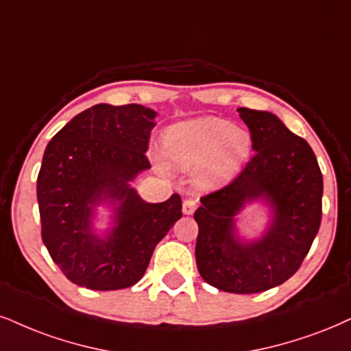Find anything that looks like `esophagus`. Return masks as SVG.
Instances as JSON below:
<instances>
[{
	"mask_svg": "<svg viewBox=\"0 0 351 351\" xmlns=\"http://www.w3.org/2000/svg\"><path fill=\"white\" fill-rule=\"evenodd\" d=\"M195 206H197V203H195V200H192V198H187V200H184V203H182L184 215H192L193 211H195Z\"/></svg>",
	"mask_w": 351,
	"mask_h": 351,
	"instance_id": "obj_1",
	"label": "esophagus"
}]
</instances>
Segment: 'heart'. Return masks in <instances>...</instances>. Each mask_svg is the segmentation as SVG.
Returning <instances> with one entry per match:
<instances>
[{"label": "heart", "mask_w": 351, "mask_h": 351, "mask_svg": "<svg viewBox=\"0 0 351 351\" xmlns=\"http://www.w3.org/2000/svg\"><path fill=\"white\" fill-rule=\"evenodd\" d=\"M167 159L184 172L197 171V184L211 189L231 179L252 149L247 130L232 127L218 117H198L184 120L166 130L162 136ZM158 171L167 172L162 154H154Z\"/></svg>", "instance_id": "b5f03b06"}]
</instances>
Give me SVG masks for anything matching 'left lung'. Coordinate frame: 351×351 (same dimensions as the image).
<instances>
[{
	"mask_svg": "<svg viewBox=\"0 0 351 351\" xmlns=\"http://www.w3.org/2000/svg\"><path fill=\"white\" fill-rule=\"evenodd\" d=\"M249 127L254 156L226 187L200 198L195 221L197 267L211 287L250 295L278 287L301 267L322 216L324 182L308 141L265 110L237 109ZM254 201L271 208L257 240L237 234L235 216Z\"/></svg>",
	"mask_w": 351,
	"mask_h": 351,
	"instance_id": "obj_1",
	"label": "left lung"
}]
</instances>
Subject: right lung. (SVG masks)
<instances>
[{"mask_svg":"<svg viewBox=\"0 0 351 351\" xmlns=\"http://www.w3.org/2000/svg\"><path fill=\"white\" fill-rule=\"evenodd\" d=\"M156 115L140 104H97L73 117L47 145L37 177L42 241L77 287H133L158 242L182 218L177 193L148 203L130 185L151 167L145 153ZM101 204L112 216L111 228L99 235L93 218Z\"/></svg>","mask_w":351,"mask_h":351,"instance_id":"1","label":"right lung"}]
</instances>
